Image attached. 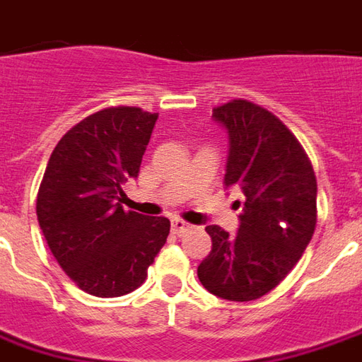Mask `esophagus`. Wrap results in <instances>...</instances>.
<instances>
[{"mask_svg": "<svg viewBox=\"0 0 362 362\" xmlns=\"http://www.w3.org/2000/svg\"><path fill=\"white\" fill-rule=\"evenodd\" d=\"M188 229H192V225L186 223L184 219H178V217H176V219H173V233H176V235L186 233Z\"/></svg>", "mask_w": 362, "mask_h": 362, "instance_id": "1", "label": "esophagus"}]
</instances>
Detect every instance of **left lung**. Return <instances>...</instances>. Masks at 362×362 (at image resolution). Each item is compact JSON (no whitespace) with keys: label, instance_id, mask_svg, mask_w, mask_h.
<instances>
[{"label":"left lung","instance_id":"1","mask_svg":"<svg viewBox=\"0 0 362 362\" xmlns=\"http://www.w3.org/2000/svg\"><path fill=\"white\" fill-rule=\"evenodd\" d=\"M214 119L229 133L225 186L241 189L243 214L237 235L207 225L211 251L198 278L217 298L251 302L274 290L312 241L317 182L304 146L269 110L231 100L214 107Z\"/></svg>","mask_w":362,"mask_h":362}]
</instances>
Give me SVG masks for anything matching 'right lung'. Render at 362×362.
<instances>
[{
  "label": "right lung",
  "mask_w": 362,
  "mask_h": 362,
  "mask_svg": "<svg viewBox=\"0 0 362 362\" xmlns=\"http://www.w3.org/2000/svg\"><path fill=\"white\" fill-rule=\"evenodd\" d=\"M158 115L105 107L62 135L37 194V217L50 252L80 290L117 298L137 290L170 233L166 217L121 206L137 178Z\"/></svg>",
  "instance_id": "add662e5"
}]
</instances>
